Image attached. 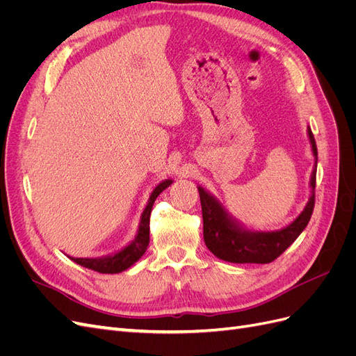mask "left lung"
<instances>
[{
  "instance_id": "1",
  "label": "left lung",
  "mask_w": 356,
  "mask_h": 356,
  "mask_svg": "<svg viewBox=\"0 0 356 356\" xmlns=\"http://www.w3.org/2000/svg\"><path fill=\"white\" fill-rule=\"evenodd\" d=\"M307 136L312 153L315 157L314 169L310 175V197L305 209L298 217L285 227L272 232H261L246 229L243 224L233 218L222 208V204L203 187H197L202 215H203V239L208 250L220 260L229 263H257L267 264L281 255L293 243L300 233L306 229L315 207V184H316V163L318 149L314 134L307 126Z\"/></svg>"
}]
</instances>
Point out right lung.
<instances>
[{
	"label": "right lung",
	"instance_id": "right-lung-1",
	"mask_svg": "<svg viewBox=\"0 0 356 356\" xmlns=\"http://www.w3.org/2000/svg\"><path fill=\"white\" fill-rule=\"evenodd\" d=\"M172 182H174L172 179L161 181L160 184H157V187L153 190L152 195H149L147 207L141 213V220H139L136 236L132 242H129L124 248H122L120 251L110 255L96 257V258L70 257L71 260L86 268H92V270L99 272V273H120L127 270L129 267L134 266L139 258L145 254L149 243V213H152L154 200L157 199V196L161 191L166 190L172 184Z\"/></svg>",
	"mask_w": 356,
	"mask_h": 356
}]
</instances>
